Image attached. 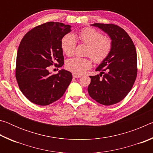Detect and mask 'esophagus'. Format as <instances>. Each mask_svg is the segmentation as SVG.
Instances as JSON below:
<instances>
[{
  "mask_svg": "<svg viewBox=\"0 0 153 153\" xmlns=\"http://www.w3.org/2000/svg\"><path fill=\"white\" fill-rule=\"evenodd\" d=\"M81 76H79V75H76V74H73V77L74 78H78V77H80Z\"/></svg>",
  "mask_w": 153,
  "mask_h": 153,
  "instance_id": "34e87169",
  "label": "esophagus"
}]
</instances>
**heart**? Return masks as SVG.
Instances as JSON below:
<instances>
[{
    "label": "heart",
    "instance_id": "b5f03b06",
    "mask_svg": "<svg viewBox=\"0 0 153 153\" xmlns=\"http://www.w3.org/2000/svg\"><path fill=\"white\" fill-rule=\"evenodd\" d=\"M77 38L85 45L88 46L87 55L90 56L96 63H101L108 57L113 46L112 40L108 36L102 35L97 30L86 27L80 30ZM76 40L71 33L63 36L61 40V49L67 56H71L76 47ZM66 68L72 73L81 75L92 66L90 59L86 58L74 57L66 62Z\"/></svg>",
    "mask_w": 153,
    "mask_h": 153
}]
</instances>
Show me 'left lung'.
Returning <instances> with one entry per match:
<instances>
[{"label": "left lung", "mask_w": 153, "mask_h": 153, "mask_svg": "<svg viewBox=\"0 0 153 153\" xmlns=\"http://www.w3.org/2000/svg\"><path fill=\"white\" fill-rule=\"evenodd\" d=\"M112 40L111 51L96 69L100 75L90 76V97L100 104H116L130 91L137 76V54L132 40L125 30L115 24H94Z\"/></svg>", "instance_id": "obj_1"}]
</instances>
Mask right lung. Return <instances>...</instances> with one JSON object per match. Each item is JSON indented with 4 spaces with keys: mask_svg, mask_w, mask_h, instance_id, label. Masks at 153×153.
<instances>
[{
    "mask_svg": "<svg viewBox=\"0 0 153 153\" xmlns=\"http://www.w3.org/2000/svg\"><path fill=\"white\" fill-rule=\"evenodd\" d=\"M71 25L50 22L26 33L17 51L15 77L21 91L36 105L46 106L63 97L72 79L71 72L61 69L51 75L48 67L64 64L61 40Z\"/></svg>",
    "mask_w": 153,
    "mask_h": 153,
    "instance_id": "1",
    "label": "right lung"
}]
</instances>
